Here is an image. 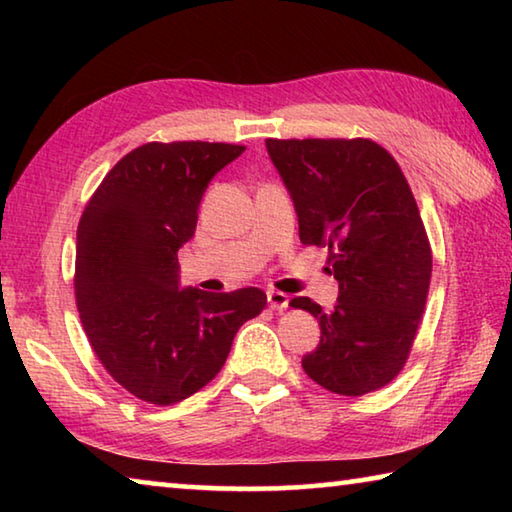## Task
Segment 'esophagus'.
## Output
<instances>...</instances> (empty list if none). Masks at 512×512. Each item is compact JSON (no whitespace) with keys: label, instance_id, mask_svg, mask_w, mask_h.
Returning a JSON list of instances; mask_svg holds the SVG:
<instances>
[{"label":"esophagus","instance_id":"1","mask_svg":"<svg viewBox=\"0 0 512 512\" xmlns=\"http://www.w3.org/2000/svg\"><path fill=\"white\" fill-rule=\"evenodd\" d=\"M266 298H268V305H271V309H275V311H282V309L289 307V296H287V293L277 291V289H268Z\"/></svg>","mask_w":512,"mask_h":512}]
</instances>
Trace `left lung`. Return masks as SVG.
<instances>
[{"instance_id":"8db88e82","label":"left lung","mask_w":512,"mask_h":512,"mask_svg":"<svg viewBox=\"0 0 512 512\" xmlns=\"http://www.w3.org/2000/svg\"><path fill=\"white\" fill-rule=\"evenodd\" d=\"M298 214L300 241L327 248L334 311L309 298L320 343L302 357L327 391L359 397L400 375L427 305L431 246L400 164L372 140H266Z\"/></svg>"}]
</instances>
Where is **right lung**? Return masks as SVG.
Returning a JSON list of instances; mask_svg holds the SVG:
<instances>
[{
    "label": "right lung",
    "instance_id": "add662e5",
    "mask_svg": "<svg viewBox=\"0 0 512 512\" xmlns=\"http://www.w3.org/2000/svg\"><path fill=\"white\" fill-rule=\"evenodd\" d=\"M246 146L149 142L108 171L76 230L74 293L88 341L110 377L169 406L201 391L228 359L257 287L180 289L178 250L194 237L210 180Z\"/></svg>",
    "mask_w": 512,
    "mask_h": 512
}]
</instances>
